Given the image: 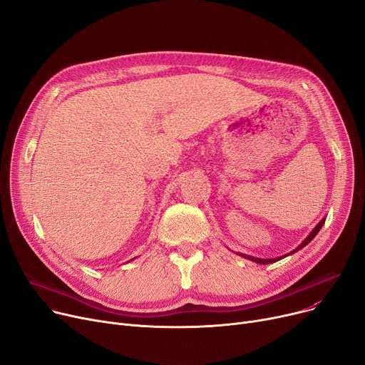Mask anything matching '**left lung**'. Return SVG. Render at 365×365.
<instances>
[{"label":"left lung","instance_id":"left-lung-1","mask_svg":"<svg viewBox=\"0 0 365 365\" xmlns=\"http://www.w3.org/2000/svg\"><path fill=\"white\" fill-rule=\"evenodd\" d=\"M324 222H325V219H322L314 229H312V232L304 238V241L296 248V250H293V252H290L289 255H293V253H296L297 250H300V248H303L306 244H309L314 238H315V235L319 232V229L322 227V225H324ZM237 255H240L241 257H244V259H248V260H252V262H256V263H259V264H267V263H274V262H277V260H279V259H282V257H285V256H289V255H285V256H282V257H277V259H260V257H253V256H248V255H242V253H237Z\"/></svg>","mask_w":365,"mask_h":365}]
</instances>
